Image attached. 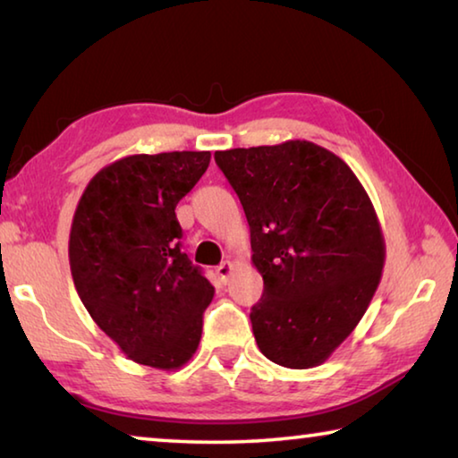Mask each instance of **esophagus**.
<instances>
[{
    "label": "esophagus",
    "mask_w": 458,
    "mask_h": 458,
    "mask_svg": "<svg viewBox=\"0 0 458 458\" xmlns=\"http://www.w3.org/2000/svg\"><path fill=\"white\" fill-rule=\"evenodd\" d=\"M234 273V265H232L230 260H224L222 265L216 268V275H218V278L222 283H228V278H230V275Z\"/></svg>",
    "instance_id": "esophagus-1"
}]
</instances>
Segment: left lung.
<instances>
[{"label": "left lung", "instance_id": "8db88e82", "mask_svg": "<svg viewBox=\"0 0 458 458\" xmlns=\"http://www.w3.org/2000/svg\"><path fill=\"white\" fill-rule=\"evenodd\" d=\"M214 159L244 208L265 281L250 311L259 350L283 368L319 366L382 278L386 244L369 196L344 159L301 139Z\"/></svg>", "mask_w": 458, "mask_h": 458}]
</instances>
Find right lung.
<instances>
[{
    "instance_id": "right-lung-1",
    "label": "right lung",
    "mask_w": 458,
    "mask_h": 458,
    "mask_svg": "<svg viewBox=\"0 0 458 458\" xmlns=\"http://www.w3.org/2000/svg\"><path fill=\"white\" fill-rule=\"evenodd\" d=\"M210 151L129 155L92 177L76 206L68 259L92 319L129 360L177 369L196 353L214 286L182 252L175 206Z\"/></svg>"
}]
</instances>
